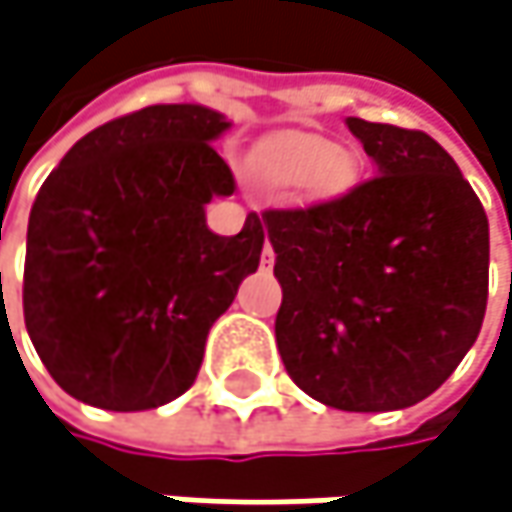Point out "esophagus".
I'll return each mask as SVG.
<instances>
[{
  "mask_svg": "<svg viewBox=\"0 0 512 512\" xmlns=\"http://www.w3.org/2000/svg\"><path fill=\"white\" fill-rule=\"evenodd\" d=\"M274 265V247L265 241V247H262V268H271Z\"/></svg>",
  "mask_w": 512,
  "mask_h": 512,
  "instance_id": "esophagus-1",
  "label": "esophagus"
}]
</instances>
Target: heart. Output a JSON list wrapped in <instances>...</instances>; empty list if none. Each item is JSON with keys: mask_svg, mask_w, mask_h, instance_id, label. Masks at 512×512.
I'll list each match as a JSON object with an SVG mask.
<instances>
[{"mask_svg": "<svg viewBox=\"0 0 512 512\" xmlns=\"http://www.w3.org/2000/svg\"><path fill=\"white\" fill-rule=\"evenodd\" d=\"M259 173L274 188H306L318 197L345 191L353 179V164L333 141L318 135L291 132L271 141L259 156Z\"/></svg>", "mask_w": 512, "mask_h": 512, "instance_id": "b5f03b06", "label": "heart"}]
</instances>
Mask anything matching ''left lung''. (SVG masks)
<instances>
[{"label": "left lung", "mask_w": 512, "mask_h": 512, "mask_svg": "<svg viewBox=\"0 0 512 512\" xmlns=\"http://www.w3.org/2000/svg\"><path fill=\"white\" fill-rule=\"evenodd\" d=\"M374 176L336 200L268 209L283 286L277 348L288 377L348 413L433 395L475 345L489 288V221L430 135L345 120Z\"/></svg>", "instance_id": "8db88e82"}]
</instances>
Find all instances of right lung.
I'll return each mask as SVG.
<instances>
[{
  "label": "right lung",
  "mask_w": 512,
  "mask_h": 512,
  "mask_svg": "<svg viewBox=\"0 0 512 512\" xmlns=\"http://www.w3.org/2000/svg\"><path fill=\"white\" fill-rule=\"evenodd\" d=\"M206 105H150L88 132L37 191L23 315L52 380L99 410L138 413L197 380L206 336L259 268L265 226H206L235 191Z\"/></svg>",
  "instance_id": "obj_1"
}]
</instances>
